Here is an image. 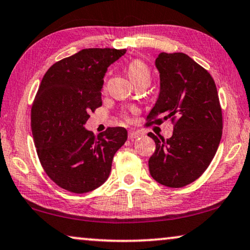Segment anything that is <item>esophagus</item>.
<instances>
[{"label":"esophagus","mask_w":250,"mask_h":250,"mask_svg":"<svg viewBox=\"0 0 250 250\" xmlns=\"http://www.w3.org/2000/svg\"><path fill=\"white\" fill-rule=\"evenodd\" d=\"M139 136H140V132L137 131V130H129V133H128L129 139H135Z\"/></svg>","instance_id":"34e87169"}]
</instances>
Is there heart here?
<instances>
[{
    "instance_id": "heart-1",
    "label": "heart",
    "mask_w": 250,
    "mask_h": 250,
    "mask_svg": "<svg viewBox=\"0 0 250 250\" xmlns=\"http://www.w3.org/2000/svg\"><path fill=\"white\" fill-rule=\"evenodd\" d=\"M128 73L133 83L142 79L150 80V72L148 66L142 60H133V61L130 62L128 64Z\"/></svg>"
}]
</instances>
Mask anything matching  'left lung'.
Segmentation results:
<instances>
[{
    "mask_svg": "<svg viewBox=\"0 0 250 250\" xmlns=\"http://www.w3.org/2000/svg\"><path fill=\"white\" fill-rule=\"evenodd\" d=\"M161 90L147 124H173L172 137L148 136L156 144L148 161L154 180L181 188L197 180L215 155L222 137L223 119L214 79L185 53H160L155 61Z\"/></svg>",
    "mask_w": 250,
    "mask_h": 250,
    "instance_id": "8db88e82",
    "label": "left lung"
}]
</instances>
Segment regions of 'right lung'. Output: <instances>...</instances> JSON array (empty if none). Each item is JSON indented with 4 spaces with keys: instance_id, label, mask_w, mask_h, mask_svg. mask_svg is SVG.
I'll return each instance as SVG.
<instances>
[{
    "instance_id": "right-lung-1",
    "label": "right lung",
    "mask_w": 250,
    "mask_h": 250,
    "mask_svg": "<svg viewBox=\"0 0 250 250\" xmlns=\"http://www.w3.org/2000/svg\"><path fill=\"white\" fill-rule=\"evenodd\" d=\"M125 53L85 48L55 62L42 79L31 106V132L45 173L62 189L85 194L103 185L114 154L128 138L122 126L97 137L83 128L102 106L105 72Z\"/></svg>"
}]
</instances>
